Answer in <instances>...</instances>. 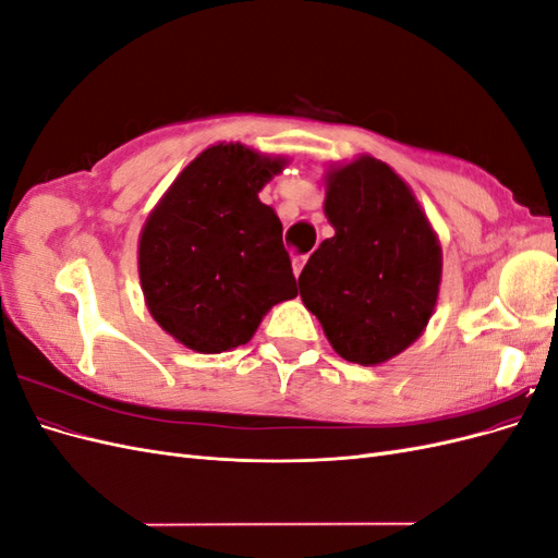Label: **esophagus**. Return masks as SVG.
<instances>
[{"label": "esophagus", "mask_w": 558, "mask_h": 558, "mask_svg": "<svg viewBox=\"0 0 558 558\" xmlns=\"http://www.w3.org/2000/svg\"><path fill=\"white\" fill-rule=\"evenodd\" d=\"M305 263H307V256H295L293 258V272H295V277H300L302 269H305Z\"/></svg>", "instance_id": "esophagus-1"}]
</instances>
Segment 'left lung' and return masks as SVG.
Listing matches in <instances>:
<instances>
[{
  "label": "left lung",
  "instance_id": "1",
  "mask_svg": "<svg viewBox=\"0 0 558 558\" xmlns=\"http://www.w3.org/2000/svg\"><path fill=\"white\" fill-rule=\"evenodd\" d=\"M324 211L335 234L300 272V298L344 361L386 363L428 326L440 242L410 185L369 156L326 174Z\"/></svg>",
  "mask_w": 558,
  "mask_h": 558
}]
</instances>
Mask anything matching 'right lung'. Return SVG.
I'll return each instance as SVG.
<instances>
[{"label":"right lung","instance_id":"right-lung-1","mask_svg":"<svg viewBox=\"0 0 558 558\" xmlns=\"http://www.w3.org/2000/svg\"><path fill=\"white\" fill-rule=\"evenodd\" d=\"M283 165L244 144L209 146L146 218V307L183 347L221 353L246 344L269 310L298 295L279 216L258 199Z\"/></svg>","mask_w":558,"mask_h":558}]
</instances>
